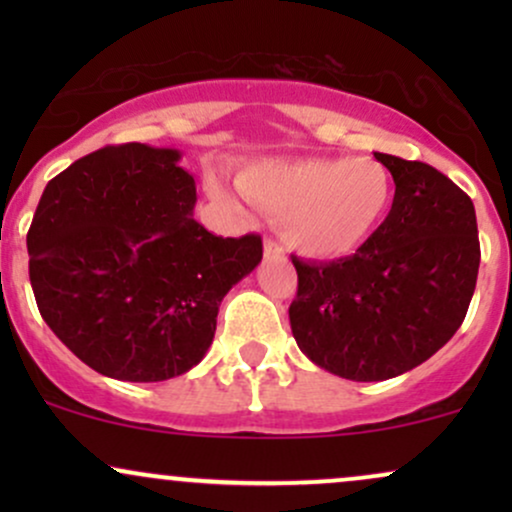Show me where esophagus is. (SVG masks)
<instances>
[{
    "label": "esophagus",
    "instance_id": "esophagus-1",
    "mask_svg": "<svg viewBox=\"0 0 512 512\" xmlns=\"http://www.w3.org/2000/svg\"><path fill=\"white\" fill-rule=\"evenodd\" d=\"M284 257H286V252L279 243H276V240H272V238L264 240V260H284Z\"/></svg>",
    "mask_w": 512,
    "mask_h": 512
}]
</instances>
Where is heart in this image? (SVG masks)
<instances>
[{
    "label": "heart",
    "instance_id": "heart-1",
    "mask_svg": "<svg viewBox=\"0 0 512 512\" xmlns=\"http://www.w3.org/2000/svg\"><path fill=\"white\" fill-rule=\"evenodd\" d=\"M250 202L276 216L281 238L308 257H344L383 228L395 202L390 170L370 156L260 161L238 175ZM211 195L231 202L219 180Z\"/></svg>",
    "mask_w": 512,
    "mask_h": 512
}]
</instances>
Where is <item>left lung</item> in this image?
Here are the masks:
<instances>
[{
    "label": "left lung",
    "instance_id": "obj_1",
    "mask_svg": "<svg viewBox=\"0 0 512 512\" xmlns=\"http://www.w3.org/2000/svg\"><path fill=\"white\" fill-rule=\"evenodd\" d=\"M395 202L378 233L332 262L291 257L289 308L298 349L356 383L390 380L428 361L460 330L479 274L474 204L428 163L378 154Z\"/></svg>",
    "mask_w": 512,
    "mask_h": 512
}]
</instances>
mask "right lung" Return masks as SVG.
<instances>
[{"instance_id":"right-lung-1","label":"right lung","mask_w":512,"mask_h":512,"mask_svg":"<svg viewBox=\"0 0 512 512\" xmlns=\"http://www.w3.org/2000/svg\"><path fill=\"white\" fill-rule=\"evenodd\" d=\"M178 149L105 146L52 178L26 245L40 315L108 378L158 383L214 342L228 291L262 260V238L195 221V178Z\"/></svg>"}]
</instances>
